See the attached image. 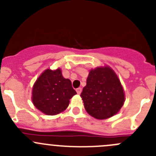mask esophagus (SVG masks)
<instances>
[{
  "label": "esophagus",
  "instance_id": "34e87169",
  "mask_svg": "<svg viewBox=\"0 0 156 156\" xmlns=\"http://www.w3.org/2000/svg\"><path fill=\"white\" fill-rule=\"evenodd\" d=\"M81 91H82V89H81V87H78V88H77V89H76V92H77V94H81Z\"/></svg>",
  "mask_w": 156,
  "mask_h": 156
}]
</instances>
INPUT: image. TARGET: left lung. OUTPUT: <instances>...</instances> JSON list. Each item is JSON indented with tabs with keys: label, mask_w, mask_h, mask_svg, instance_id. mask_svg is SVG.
I'll list each match as a JSON object with an SVG mask.
<instances>
[{
	"label": "left lung",
	"mask_w": 156,
	"mask_h": 156,
	"mask_svg": "<svg viewBox=\"0 0 156 156\" xmlns=\"http://www.w3.org/2000/svg\"><path fill=\"white\" fill-rule=\"evenodd\" d=\"M81 97L88 114L97 119L115 115L125 102L120 81L108 66L90 70Z\"/></svg>",
	"instance_id": "8db88e82"
}]
</instances>
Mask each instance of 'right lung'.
<instances>
[{
  "label": "right lung",
  "mask_w": 156,
  "mask_h": 156,
  "mask_svg": "<svg viewBox=\"0 0 156 156\" xmlns=\"http://www.w3.org/2000/svg\"><path fill=\"white\" fill-rule=\"evenodd\" d=\"M76 94L70 80L62 77L60 69H47L33 86L32 102L43 113L54 115L68 107L69 100Z\"/></svg>",
  "instance_id": "right-lung-1"
}]
</instances>
